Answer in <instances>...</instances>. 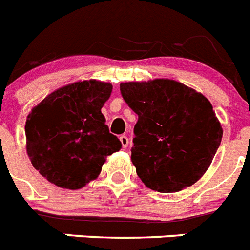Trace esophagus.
Returning a JSON list of instances; mask_svg holds the SVG:
<instances>
[{"mask_svg": "<svg viewBox=\"0 0 250 250\" xmlns=\"http://www.w3.org/2000/svg\"><path fill=\"white\" fill-rule=\"evenodd\" d=\"M120 142H121V146H123V148H127V146H129V138L125 135H121L120 136Z\"/></svg>", "mask_w": 250, "mask_h": 250, "instance_id": "esophagus-1", "label": "esophagus"}]
</instances>
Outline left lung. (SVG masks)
<instances>
[{"label": "left lung", "instance_id": "obj_1", "mask_svg": "<svg viewBox=\"0 0 250 250\" xmlns=\"http://www.w3.org/2000/svg\"><path fill=\"white\" fill-rule=\"evenodd\" d=\"M138 115L131 162L148 188L178 192L208 169L223 138L212 104L202 93L168 78L120 83Z\"/></svg>", "mask_w": 250, "mask_h": 250}]
</instances>
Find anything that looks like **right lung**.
Returning a JSON list of instances; mask_svg holds the SVG:
<instances>
[{
  "instance_id": "add662e5",
  "label": "right lung",
  "mask_w": 250,
  "mask_h": 250,
  "mask_svg": "<svg viewBox=\"0 0 250 250\" xmlns=\"http://www.w3.org/2000/svg\"><path fill=\"white\" fill-rule=\"evenodd\" d=\"M111 92V83L78 81L55 89L27 115V155L49 182L82 188L99 177L106 158L120 150L101 112Z\"/></svg>"
}]
</instances>
